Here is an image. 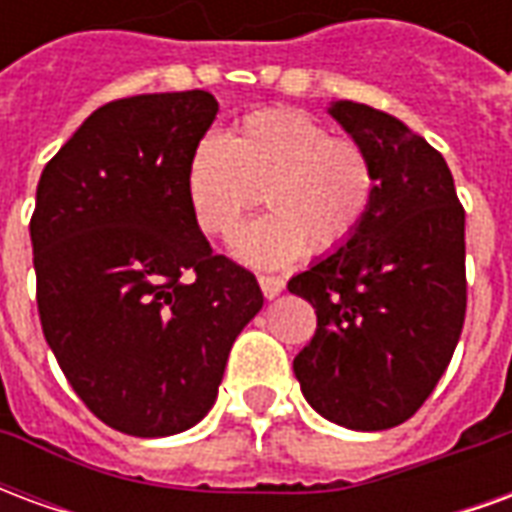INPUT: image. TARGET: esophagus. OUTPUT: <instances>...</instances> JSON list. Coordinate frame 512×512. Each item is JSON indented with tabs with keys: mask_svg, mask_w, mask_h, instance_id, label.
I'll use <instances>...</instances> for the list:
<instances>
[{
	"mask_svg": "<svg viewBox=\"0 0 512 512\" xmlns=\"http://www.w3.org/2000/svg\"><path fill=\"white\" fill-rule=\"evenodd\" d=\"M257 282H260V288H263V296H266V299H277L279 293L285 290V279L282 277H268V274H260Z\"/></svg>",
	"mask_w": 512,
	"mask_h": 512,
	"instance_id": "34e87169",
	"label": "esophagus"
}]
</instances>
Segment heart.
Segmentation results:
<instances>
[{"label":"heart","instance_id":"b5f03b06","mask_svg":"<svg viewBox=\"0 0 512 512\" xmlns=\"http://www.w3.org/2000/svg\"><path fill=\"white\" fill-rule=\"evenodd\" d=\"M271 211L235 238L252 266H285L307 252L329 255L354 238L373 211L378 169L359 139L332 136L301 109H263L191 150L186 194L202 233L230 238L260 202Z\"/></svg>","mask_w":512,"mask_h":512}]
</instances>
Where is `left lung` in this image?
I'll return each mask as SVG.
<instances>
[{
	"label": "left lung",
	"instance_id": "obj_1",
	"mask_svg": "<svg viewBox=\"0 0 512 512\" xmlns=\"http://www.w3.org/2000/svg\"><path fill=\"white\" fill-rule=\"evenodd\" d=\"M329 115L370 150L378 194L362 230L288 282L318 315L293 359L321 417L386 430L417 414L450 365L466 318V213L436 147L373 106Z\"/></svg>",
	"mask_w": 512,
	"mask_h": 512
}]
</instances>
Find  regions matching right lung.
Here are the masks:
<instances>
[{"mask_svg":"<svg viewBox=\"0 0 512 512\" xmlns=\"http://www.w3.org/2000/svg\"><path fill=\"white\" fill-rule=\"evenodd\" d=\"M216 112L205 90L120 98L40 175L29 222L40 326L84 406L128 436L197 425L263 307L255 274L213 255L186 194Z\"/></svg>","mask_w":512,"mask_h":512,"instance_id":"obj_1","label":"right lung"}]
</instances>
